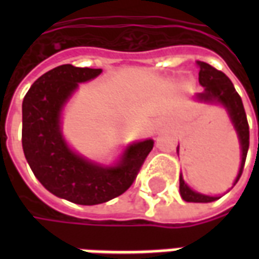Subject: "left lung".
Instances as JSON below:
<instances>
[{
  "label": "left lung",
  "mask_w": 259,
  "mask_h": 259,
  "mask_svg": "<svg viewBox=\"0 0 259 259\" xmlns=\"http://www.w3.org/2000/svg\"><path fill=\"white\" fill-rule=\"evenodd\" d=\"M197 65L200 66L198 81L204 87V91L195 94V100L205 102V104H219V105H222L226 109L229 118H230V122L233 124L234 130L237 133V137H239L240 150H241V162H240L239 174L234 179V186L239 182L240 176L243 174L247 151H248V146H250V129H248V122H247V116H245L243 101L237 94L236 89H234L233 83L230 81V79L223 72L212 68L211 65L205 64V62H200V61H197ZM176 151L179 154V146H178ZM179 182L180 195L187 202H212V201L221 198L218 195L201 194L198 191H194L193 189H190L185 182V179H183L182 174H180Z\"/></svg>",
  "instance_id": "left-lung-1"
}]
</instances>
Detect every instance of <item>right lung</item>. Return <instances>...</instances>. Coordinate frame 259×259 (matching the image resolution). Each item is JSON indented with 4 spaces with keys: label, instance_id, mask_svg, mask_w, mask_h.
Segmentation results:
<instances>
[{
    "label": "right lung",
    "instance_id": "add662e5",
    "mask_svg": "<svg viewBox=\"0 0 259 259\" xmlns=\"http://www.w3.org/2000/svg\"><path fill=\"white\" fill-rule=\"evenodd\" d=\"M102 69L61 65L40 76L22 104V146L26 161L50 193L79 205H96L123 194L135 182L154 140L129 144L113 165L74 152L65 140L62 109L79 89Z\"/></svg>",
    "mask_w": 259,
    "mask_h": 259
}]
</instances>
